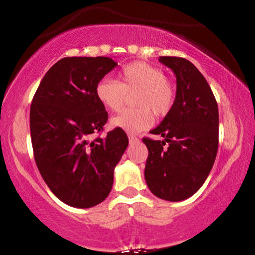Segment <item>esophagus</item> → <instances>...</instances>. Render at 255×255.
I'll return each instance as SVG.
<instances>
[{
	"instance_id": "1",
	"label": "esophagus",
	"mask_w": 255,
	"mask_h": 255,
	"mask_svg": "<svg viewBox=\"0 0 255 255\" xmlns=\"http://www.w3.org/2000/svg\"><path fill=\"white\" fill-rule=\"evenodd\" d=\"M128 140H130V143H135V141H139L137 137H134V135L132 134H128Z\"/></svg>"
}]
</instances>
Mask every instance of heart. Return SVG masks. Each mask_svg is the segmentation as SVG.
I'll return each instance as SVG.
<instances>
[{
	"instance_id": "1",
	"label": "heart",
	"mask_w": 255,
	"mask_h": 255,
	"mask_svg": "<svg viewBox=\"0 0 255 255\" xmlns=\"http://www.w3.org/2000/svg\"><path fill=\"white\" fill-rule=\"evenodd\" d=\"M137 91L133 97L135 109H127L111 120V127L128 133L147 130L156 116L171 111L176 90L165 78L161 69L145 62H132L118 74V81L103 78L96 85V97L110 111H118L127 101L128 94Z\"/></svg>"
}]
</instances>
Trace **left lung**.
I'll list each match as a JSON object with an SVG mask.
<instances>
[{"instance_id":"8db88e82","label":"left lung","mask_w":255,"mask_h":255,"mask_svg":"<svg viewBox=\"0 0 255 255\" xmlns=\"http://www.w3.org/2000/svg\"><path fill=\"white\" fill-rule=\"evenodd\" d=\"M159 62L177 78L171 111L152 134L143 138L148 150L144 176L154 196L181 201L193 196L206 180L219 144V112L212 90L201 72L187 59L161 56Z\"/></svg>"}]
</instances>
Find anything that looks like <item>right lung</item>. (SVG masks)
Returning a JSON list of instances; mask_svg holds the SVG:
<instances>
[{"label":"right lung","mask_w":255,"mask_h":255,"mask_svg":"<svg viewBox=\"0 0 255 255\" xmlns=\"http://www.w3.org/2000/svg\"><path fill=\"white\" fill-rule=\"evenodd\" d=\"M116 65L110 57L62 58L49 69L32 98L36 165L51 192L69 206L89 208L105 200L116 165L128 147L121 128L91 140L108 121L96 85Z\"/></svg>","instance_id":"obj_1"}]
</instances>
